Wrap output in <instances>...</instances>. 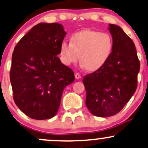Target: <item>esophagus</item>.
<instances>
[{
	"instance_id": "1",
	"label": "esophagus",
	"mask_w": 148,
	"mask_h": 148,
	"mask_svg": "<svg viewBox=\"0 0 148 148\" xmlns=\"http://www.w3.org/2000/svg\"><path fill=\"white\" fill-rule=\"evenodd\" d=\"M81 75H80V74H79V73H76L75 74V78H76V79H80V78H81Z\"/></svg>"
}]
</instances>
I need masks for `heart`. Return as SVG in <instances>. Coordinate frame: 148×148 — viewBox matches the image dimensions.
Wrapping results in <instances>:
<instances>
[{
    "mask_svg": "<svg viewBox=\"0 0 148 148\" xmlns=\"http://www.w3.org/2000/svg\"><path fill=\"white\" fill-rule=\"evenodd\" d=\"M113 45V39L108 33L92 30L81 31L72 36L70 42H62L60 58L67 66L81 59L82 67L94 72L108 61L112 52Z\"/></svg>",
    "mask_w": 148,
    "mask_h": 148,
    "instance_id": "heart-1",
    "label": "heart"
}]
</instances>
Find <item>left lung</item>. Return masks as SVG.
<instances>
[{
	"label": "left lung",
	"instance_id": "left-lung-1",
	"mask_svg": "<svg viewBox=\"0 0 148 148\" xmlns=\"http://www.w3.org/2000/svg\"><path fill=\"white\" fill-rule=\"evenodd\" d=\"M113 39L111 56L103 67L83 78L85 105L92 114L108 117L123 109L137 87L140 62L134 42L120 27L110 24Z\"/></svg>",
	"mask_w": 148,
	"mask_h": 148
}]
</instances>
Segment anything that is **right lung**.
I'll use <instances>...</instances> for the list:
<instances>
[{"instance_id":"obj_1","label":"right lung","mask_w":148,"mask_h":148,"mask_svg":"<svg viewBox=\"0 0 148 148\" xmlns=\"http://www.w3.org/2000/svg\"><path fill=\"white\" fill-rule=\"evenodd\" d=\"M65 35L59 23H38L14 48L10 74L14 100L30 118L54 117L64 89L75 79L58 57Z\"/></svg>"}]
</instances>
